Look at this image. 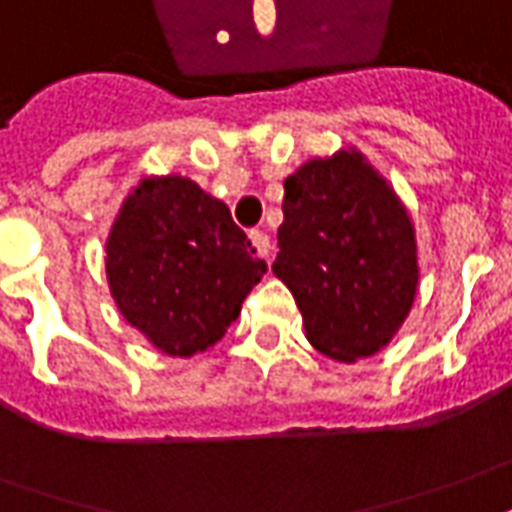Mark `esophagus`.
Segmentation results:
<instances>
[{"instance_id": "obj_1", "label": "esophagus", "mask_w": 512, "mask_h": 512, "mask_svg": "<svg viewBox=\"0 0 512 512\" xmlns=\"http://www.w3.org/2000/svg\"><path fill=\"white\" fill-rule=\"evenodd\" d=\"M249 241L257 249V255L263 257V260H271V238H268L263 230H252L249 232Z\"/></svg>"}]
</instances>
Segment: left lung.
<instances>
[{"label": "left lung", "instance_id": "obj_1", "mask_svg": "<svg viewBox=\"0 0 512 512\" xmlns=\"http://www.w3.org/2000/svg\"><path fill=\"white\" fill-rule=\"evenodd\" d=\"M280 277L307 341L338 363L377 355L418 293L416 227L393 185L355 146L313 157L285 180Z\"/></svg>", "mask_w": 512, "mask_h": 512}]
</instances>
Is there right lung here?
I'll list each match as a JSON object with an SVG mask.
<instances>
[{"label": "right lung", "mask_w": 512, "mask_h": 512, "mask_svg": "<svg viewBox=\"0 0 512 512\" xmlns=\"http://www.w3.org/2000/svg\"><path fill=\"white\" fill-rule=\"evenodd\" d=\"M105 271L124 321L157 352H207L266 274L230 207L180 174L144 177L107 232Z\"/></svg>", "instance_id": "right-lung-1"}]
</instances>
